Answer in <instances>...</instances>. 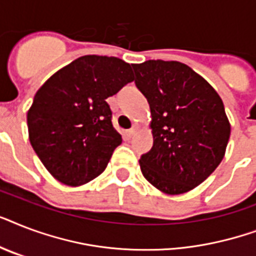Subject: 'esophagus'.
<instances>
[{
	"label": "esophagus",
	"instance_id": "obj_1",
	"mask_svg": "<svg viewBox=\"0 0 256 256\" xmlns=\"http://www.w3.org/2000/svg\"><path fill=\"white\" fill-rule=\"evenodd\" d=\"M136 128H138V126H136V124H134V126H132V128H130V130H128V136H132V134H136Z\"/></svg>",
	"mask_w": 256,
	"mask_h": 256
}]
</instances>
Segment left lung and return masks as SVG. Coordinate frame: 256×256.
Returning a JSON list of instances; mask_svg holds the SVG:
<instances>
[{
	"instance_id": "obj_1",
	"label": "left lung",
	"mask_w": 256,
	"mask_h": 256,
	"mask_svg": "<svg viewBox=\"0 0 256 256\" xmlns=\"http://www.w3.org/2000/svg\"><path fill=\"white\" fill-rule=\"evenodd\" d=\"M136 86L152 112V150L142 174L166 194L192 190L222 162L230 138L224 106L208 82L184 64L150 60L132 65Z\"/></svg>"
}]
</instances>
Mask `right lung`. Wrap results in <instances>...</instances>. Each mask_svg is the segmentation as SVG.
I'll return each instance as SVG.
<instances>
[{"label":"right lung","mask_w":256,"mask_h":256,"mask_svg":"<svg viewBox=\"0 0 256 256\" xmlns=\"http://www.w3.org/2000/svg\"><path fill=\"white\" fill-rule=\"evenodd\" d=\"M134 80L116 57L84 56L53 74L28 112L29 140L54 178L81 186L106 168L122 136L106 102Z\"/></svg>","instance_id":"right-lung-1"}]
</instances>
